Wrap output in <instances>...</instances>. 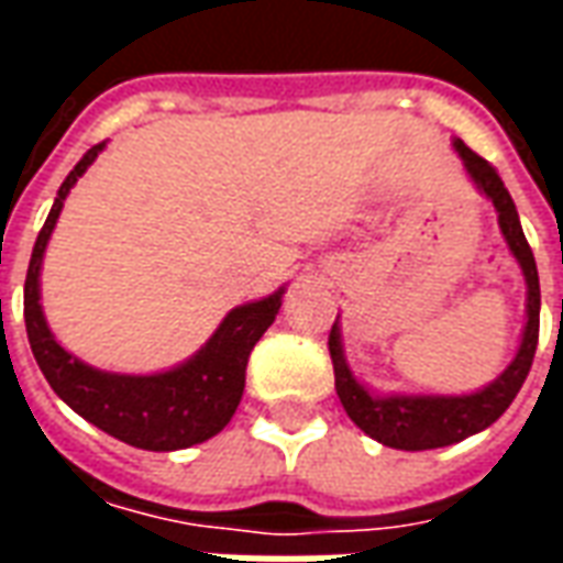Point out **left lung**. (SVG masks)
Returning <instances> with one entry per match:
<instances>
[{"label":"left lung","mask_w":563,"mask_h":563,"mask_svg":"<svg viewBox=\"0 0 563 563\" xmlns=\"http://www.w3.org/2000/svg\"><path fill=\"white\" fill-rule=\"evenodd\" d=\"M452 147L464 162V172L473 186L495 205L500 234L525 274V286H528L525 331H521V343L512 362L504 367L500 377L492 379L483 389L471 391V395H401V391H371L355 377L346 355H343L341 325L334 319L329 334V353L331 365H334V389H338L343 410L367 437H374L383 446L404 449V452L452 446L464 437L479 434L488 424L497 422L512 404V398L519 395L521 383L531 371L533 353H537V338H540V277H537L531 246L521 232L519 210L512 205L495 165L476 156L464 141L455 139Z\"/></svg>","instance_id":"1"}]
</instances>
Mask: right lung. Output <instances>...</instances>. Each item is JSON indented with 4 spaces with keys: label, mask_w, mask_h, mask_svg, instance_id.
I'll return each instance as SVG.
<instances>
[{
    "label": "right lung",
    "mask_w": 563,
    "mask_h": 563,
    "mask_svg": "<svg viewBox=\"0 0 563 563\" xmlns=\"http://www.w3.org/2000/svg\"><path fill=\"white\" fill-rule=\"evenodd\" d=\"M102 150L104 144L90 147L84 159L68 172L32 246L26 286H23V319H26L32 355L42 367L44 379L51 383V389L75 413L102 428L104 434L150 452L196 446L220 434L238 410L244 395L246 358L277 317L286 286L262 301L229 310L220 329L210 334V341L192 358L159 374H139V377L111 374L68 353L66 346H59L44 319L42 262L66 196Z\"/></svg>",
    "instance_id": "add662e5"
}]
</instances>
